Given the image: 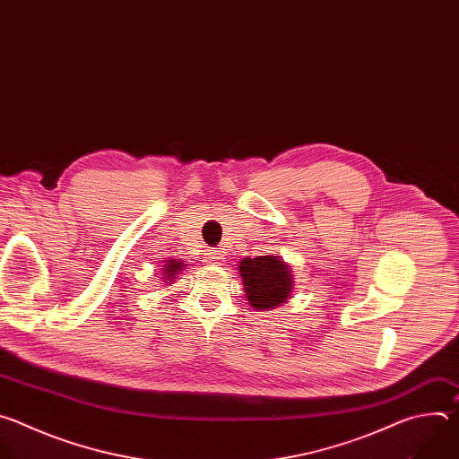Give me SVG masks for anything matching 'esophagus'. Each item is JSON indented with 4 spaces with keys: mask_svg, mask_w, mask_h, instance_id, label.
I'll return each mask as SVG.
<instances>
[{
    "mask_svg": "<svg viewBox=\"0 0 459 459\" xmlns=\"http://www.w3.org/2000/svg\"><path fill=\"white\" fill-rule=\"evenodd\" d=\"M221 259H223L221 250H211L209 252V257H207L209 264H221Z\"/></svg>",
    "mask_w": 459,
    "mask_h": 459,
    "instance_id": "1",
    "label": "esophagus"
}]
</instances>
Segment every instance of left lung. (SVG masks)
I'll return each instance as SVG.
<instances>
[{
    "mask_svg": "<svg viewBox=\"0 0 459 459\" xmlns=\"http://www.w3.org/2000/svg\"><path fill=\"white\" fill-rule=\"evenodd\" d=\"M248 305L255 310L276 308L290 298V267L280 255L243 257L238 267Z\"/></svg>",
    "mask_w": 459,
    "mask_h": 459,
    "instance_id": "left-lung-1",
    "label": "left lung"
}]
</instances>
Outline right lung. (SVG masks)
<instances>
[{"mask_svg": "<svg viewBox=\"0 0 459 459\" xmlns=\"http://www.w3.org/2000/svg\"><path fill=\"white\" fill-rule=\"evenodd\" d=\"M185 265L186 264H181V261H178V259H167V265H163L165 267L163 269V276L167 278L165 283H170L172 280H176V276L183 271Z\"/></svg>", "mask_w": 459, "mask_h": 459, "instance_id": "1", "label": "right lung"}]
</instances>
